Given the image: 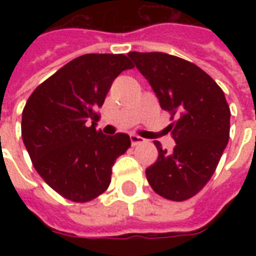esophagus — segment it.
Returning a JSON list of instances; mask_svg holds the SVG:
<instances>
[{
    "mask_svg": "<svg viewBox=\"0 0 256 256\" xmlns=\"http://www.w3.org/2000/svg\"><path fill=\"white\" fill-rule=\"evenodd\" d=\"M130 140H132V146H136V144L144 142V138H142V136H136V134H130Z\"/></svg>",
    "mask_w": 256,
    "mask_h": 256,
    "instance_id": "obj_1",
    "label": "esophagus"
}]
</instances>
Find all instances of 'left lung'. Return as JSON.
I'll use <instances>...</instances> for the list:
<instances>
[{
    "instance_id": "left-lung-1",
    "label": "left lung",
    "mask_w": 256,
    "mask_h": 256,
    "mask_svg": "<svg viewBox=\"0 0 256 256\" xmlns=\"http://www.w3.org/2000/svg\"><path fill=\"white\" fill-rule=\"evenodd\" d=\"M134 66L148 81L160 108L175 120L168 126L175 140L171 152L158 140V160L146 168L156 194L186 200L214 174L230 136V108L224 92L200 68L166 53L130 52Z\"/></svg>"
}]
</instances>
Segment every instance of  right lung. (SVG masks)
Returning a JSON list of instances; mask_svg holds the SVG:
<instances>
[{"instance_id": "obj_1", "label": "right lung", "mask_w": 256, "mask_h": 256, "mask_svg": "<svg viewBox=\"0 0 256 256\" xmlns=\"http://www.w3.org/2000/svg\"><path fill=\"white\" fill-rule=\"evenodd\" d=\"M132 68L124 54H85L42 82L26 102L24 144L38 174L64 198L84 203L108 190L112 164L130 148L128 134L104 136L96 120L112 81Z\"/></svg>"}]
</instances>
